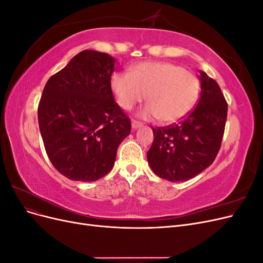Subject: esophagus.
<instances>
[{
    "label": "esophagus",
    "mask_w": 263,
    "mask_h": 263,
    "mask_svg": "<svg viewBox=\"0 0 263 263\" xmlns=\"http://www.w3.org/2000/svg\"><path fill=\"white\" fill-rule=\"evenodd\" d=\"M140 126H142V123H140V122H138V121H135V119H134V121L132 122V127H133L134 129L139 128Z\"/></svg>",
    "instance_id": "esophagus-1"
}]
</instances>
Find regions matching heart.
Instances as JSON below:
<instances>
[{"label":"heart","instance_id":"heart-1","mask_svg":"<svg viewBox=\"0 0 263 263\" xmlns=\"http://www.w3.org/2000/svg\"><path fill=\"white\" fill-rule=\"evenodd\" d=\"M110 87L124 109H132L147 98L144 116L162 123H174L194 107L200 82L194 73L171 62H141L110 78Z\"/></svg>","mask_w":263,"mask_h":263}]
</instances>
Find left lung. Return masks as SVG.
I'll use <instances>...</instances> for the list:
<instances>
[{"label": "left lung", "mask_w": 263, "mask_h": 263, "mask_svg": "<svg viewBox=\"0 0 263 263\" xmlns=\"http://www.w3.org/2000/svg\"><path fill=\"white\" fill-rule=\"evenodd\" d=\"M201 97L179 123L154 128L148 163L159 178L192 179L210 166L220 149L228 104L217 82L201 71Z\"/></svg>", "instance_id": "left-lung-1"}]
</instances>
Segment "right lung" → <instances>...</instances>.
Segmentation results:
<instances>
[{"instance_id": "obj_1", "label": "right lung", "mask_w": 263, "mask_h": 263, "mask_svg": "<svg viewBox=\"0 0 263 263\" xmlns=\"http://www.w3.org/2000/svg\"><path fill=\"white\" fill-rule=\"evenodd\" d=\"M115 60L83 50L47 81L38 104V124L49 160L73 181H97L112 170L130 118L114 100Z\"/></svg>"}]
</instances>
